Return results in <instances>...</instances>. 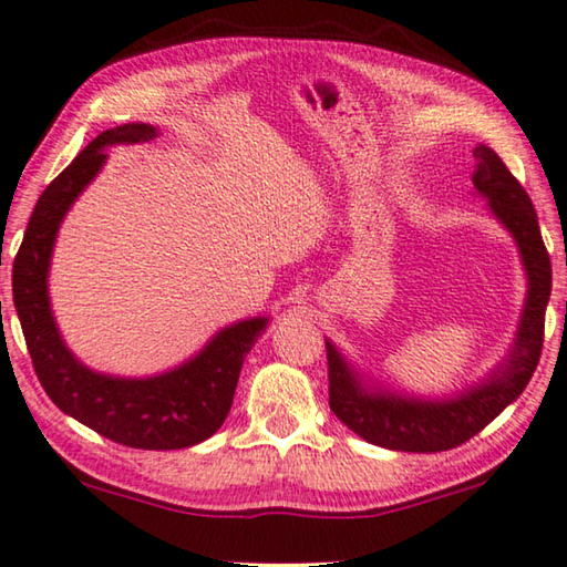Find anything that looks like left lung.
<instances>
[{
    "label": "left lung",
    "instance_id": "left-lung-1",
    "mask_svg": "<svg viewBox=\"0 0 567 567\" xmlns=\"http://www.w3.org/2000/svg\"><path fill=\"white\" fill-rule=\"evenodd\" d=\"M473 155L477 159L473 185L480 189V195L491 199V209L513 233L527 270L530 290H527L517 342L511 360L503 370H497L491 382L467 390L455 400L440 402L362 390L340 352L324 342L328 344L330 410L352 433L372 445L400 450V453H443V450L463 445L520 395L540 362L553 270L535 207L525 187L491 147L480 145Z\"/></svg>",
    "mask_w": 567,
    "mask_h": 567
}]
</instances>
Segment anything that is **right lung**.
Listing matches in <instances>:
<instances>
[{"instance_id":"add662e5","label":"right lung","mask_w":567,"mask_h":567,"mask_svg":"<svg viewBox=\"0 0 567 567\" xmlns=\"http://www.w3.org/2000/svg\"><path fill=\"white\" fill-rule=\"evenodd\" d=\"M157 137L152 124H122L94 137L34 205L12 267V295L37 378L56 408L112 443L137 450H179L215 435L233 408L245 354L267 320H243L217 334L182 368L150 380L97 375L74 360L56 332L47 270L56 229L74 197L104 162V147Z\"/></svg>"}]
</instances>
